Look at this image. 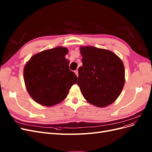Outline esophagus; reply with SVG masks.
<instances>
[{
    "instance_id": "34e87169",
    "label": "esophagus",
    "mask_w": 152,
    "mask_h": 152,
    "mask_svg": "<svg viewBox=\"0 0 152 152\" xmlns=\"http://www.w3.org/2000/svg\"><path fill=\"white\" fill-rule=\"evenodd\" d=\"M75 74H76V75L78 77L79 76V73H78V70H76L75 71Z\"/></svg>"
}]
</instances>
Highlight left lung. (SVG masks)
<instances>
[{
  "instance_id": "1",
  "label": "left lung",
  "mask_w": 152,
  "mask_h": 152,
  "mask_svg": "<svg viewBox=\"0 0 152 152\" xmlns=\"http://www.w3.org/2000/svg\"><path fill=\"white\" fill-rule=\"evenodd\" d=\"M82 66L77 84L84 98L91 104L104 107L120 95L125 82L121 59L110 50L87 46L80 48Z\"/></svg>"
}]
</instances>
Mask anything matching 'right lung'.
Wrapping results in <instances>:
<instances>
[{
    "label": "right lung",
    "instance_id": "add662e5",
    "mask_svg": "<svg viewBox=\"0 0 152 152\" xmlns=\"http://www.w3.org/2000/svg\"><path fill=\"white\" fill-rule=\"evenodd\" d=\"M65 48L44 50L32 56L24 68L26 89L37 103L50 107L60 103L68 95L77 77L69 69Z\"/></svg>",
    "mask_w": 152,
    "mask_h": 152
}]
</instances>
